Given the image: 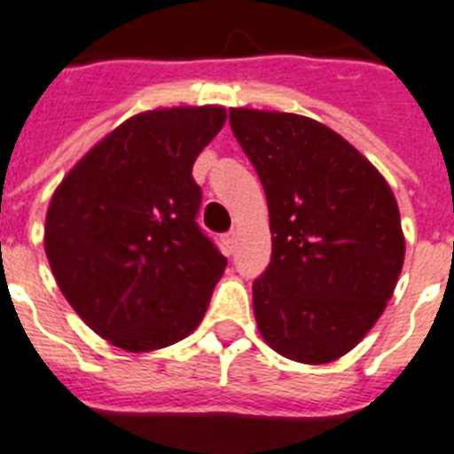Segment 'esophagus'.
<instances>
[{
  "instance_id": "1",
  "label": "esophagus",
  "mask_w": 454,
  "mask_h": 454,
  "mask_svg": "<svg viewBox=\"0 0 454 454\" xmlns=\"http://www.w3.org/2000/svg\"><path fill=\"white\" fill-rule=\"evenodd\" d=\"M223 245H226L228 254H233L235 251V231H231V233L223 235Z\"/></svg>"
}]
</instances>
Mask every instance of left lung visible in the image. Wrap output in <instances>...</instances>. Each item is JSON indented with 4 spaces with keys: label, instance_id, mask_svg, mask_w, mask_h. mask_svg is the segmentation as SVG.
Masks as SVG:
<instances>
[{
    "label": "left lung",
    "instance_id": "8db88e82",
    "mask_svg": "<svg viewBox=\"0 0 454 454\" xmlns=\"http://www.w3.org/2000/svg\"><path fill=\"white\" fill-rule=\"evenodd\" d=\"M231 129L270 209L272 258L254 281L258 330L288 360L333 363L360 344L397 286L403 233L395 193L321 121L231 108Z\"/></svg>",
    "mask_w": 454,
    "mask_h": 454
}]
</instances>
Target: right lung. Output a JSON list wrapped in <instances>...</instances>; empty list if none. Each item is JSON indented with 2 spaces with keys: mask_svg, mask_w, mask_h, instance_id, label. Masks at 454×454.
I'll use <instances>...</instances> for the list:
<instances>
[{
  "mask_svg": "<svg viewBox=\"0 0 454 454\" xmlns=\"http://www.w3.org/2000/svg\"><path fill=\"white\" fill-rule=\"evenodd\" d=\"M223 121L221 106L133 115L52 193L43 242L57 286L113 346L163 348L203 321L226 258L196 223L192 170Z\"/></svg>",
  "mask_w": 454,
  "mask_h": 454,
  "instance_id": "1",
  "label": "right lung"
}]
</instances>
